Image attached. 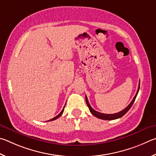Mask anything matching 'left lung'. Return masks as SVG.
I'll return each instance as SVG.
<instances>
[{"mask_svg": "<svg viewBox=\"0 0 156 156\" xmlns=\"http://www.w3.org/2000/svg\"><path fill=\"white\" fill-rule=\"evenodd\" d=\"M139 88H140V83H139L137 92H136V95L134 96V97H133V99L132 101V102L129 103V105H128L127 108H125L124 110H122V111L119 112H118V113L108 114L101 113V112H99L94 110V109L91 107L90 105V103L88 102V98H87V97L86 96V101L87 105H88V107L89 110H90V112L92 115H94V116H96L97 118H98V119H103V120H114V119H119V118H121V117H122V116H124L125 114H126L128 111H129V110L131 108V107H132V106L133 103H134V101H135V99H136V97H137V94H138V91H139Z\"/></svg>", "mask_w": 156, "mask_h": 156, "instance_id": "8db88e82", "label": "left lung"}]
</instances>
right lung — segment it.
Listing matches in <instances>:
<instances>
[{
  "instance_id": "right-lung-1",
  "label": "right lung",
  "mask_w": 156,
  "mask_h": 156,
  "mask_svg": "<svg viewBox=\"0 0 156 156\" xmlns=\"http://www.w3.org/2000/svg\"><path fill=\"white\" fill-rule=\"evenodd\" d=\"M65 106H66V105H64V108H63V110H62L61 112H60V113L58 114V115L56 116L55 117H54L53 119H51V120H49V121H54V120H55V119H58L59 116H62V114H63V112H64V108H65Z\"/></svg>"
}]
</instances>
